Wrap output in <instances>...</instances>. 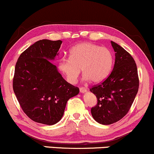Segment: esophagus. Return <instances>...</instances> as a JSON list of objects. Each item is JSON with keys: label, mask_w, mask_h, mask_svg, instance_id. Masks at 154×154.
<instances>
[{"label": "esophagus", "mask_w": 154, "mask_h": 154, "mask_svg": "<svg viewBox=\"0 0 154 154\" xmlns=\"http://www.w3.org/2000/svg\"><path fill=\"white\" fill-rule=\"evenodd\" d=\"M79 90H80V92L84 93V92H86V91H87V89H86V87H84V86H82V87H80Z\"/></svg>", "instance_id": "1"}]
</instances>
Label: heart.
<instances>
[{"label": "heart", "mask_w": 154, "mask_h": 154, "mask_svg": "<svg viewBox=\"0 0 154 154\" xmlns=\"http://www.w3.org/2000/svg\"><path fill=\"white\" fill-rule=\"evenodd\" d=\"M113 59L107 48L91 43H82L70 50L69 58H63L58 63L59 70L70 84L77 81L81 73L84 80L100 82L109 74Z\"/></svg>", "instance_id": "obj_1"}]
</instances>
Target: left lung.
<instances>
[{
	"instance_id": "left-lung-1",
	"label": "left lung",
	"mask_w": 154,
	"mask_h": 154,
	"mask_svg": "<svg viewBox=\"0 0 154 154\" xmlns=\"http://www.w3.org/2000/svg\"><path fill=\"white\" fill-rule=\"evenodd\" d=\"M115 51L113 70L105 81L93 86L97 103L91 113L96 122L109 125L121 120L128 113L139 88L137 65L132 55L111 41Z\"/></svg>"
}]
</instances>
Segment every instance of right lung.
I'll return each mask as SVG.
<instances>
[{
    "mask_svg": "<svg viewBox=\"0 0 154 154\" xmlns=\"http://www.w3.org/2000/svg\"><path fill=\"white\" fill-rule=\"evenodd\" d=\"M63 41L40 40L20 54L13 89L22 110L31 120L53 125L63 117L67 102L79 89L69 84L51 63Z\"/></svg>",
    "mask_w": 154,
    "mask_h": 154,
    "instance_id": "1",
    "label": "right lung"
}]
</instances>
